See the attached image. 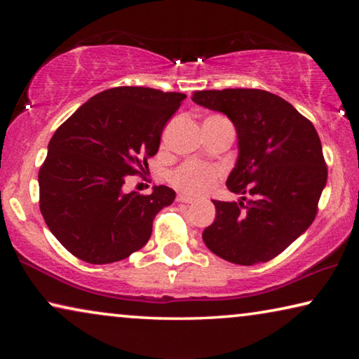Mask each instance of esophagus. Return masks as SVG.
<instances>
[{
    "instance_id": "esophagus-1",
    "label": "esophagus",
    "mask_w": 359,
    "mask_h": 359,
    "mask_svg": "<svg viewBox=\"0 0 359 359\" xmlns=\"http://www.w3.org/2000/svg\"><path fill=\"white\" fill-rule=\"evenodd\" d=\"M177 201H179V203L190 204V203H193V201H194V199H193L191 196H188V194H179V196H177Z\"/></svg>"
}]
</instances>
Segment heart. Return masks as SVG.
<instances>
[{"instance_id": "1", "label": "heart", "mask_w": 359, "mask_h": 359, "mask_svg": "<svg viewBox=\"0 0 359 359\" xmlns=\"http://www.w3.org/2000/svg\"><path fill=\"white\" fill-rule=\"evenodd\" d=\"M222 171L215 166L198 161H187L169 174V182L188 194L208 193L220 179Z\"/></svg>"}]
</instances>
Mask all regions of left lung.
Returning a JSON list of instances; mask_svg holds the SVG:
<instances>
[{"label":"left lung","mask_w":359,"mask_h":359,"mask_svg":"<svg viewBox=\"0 0 359 359\" xmlns=\"http://www.w3.org/2000/svg\"><path fill=\"white\" fill-rule=\"evenodd\" d=\"M191 100L233 121L239 155L226 187L248 196L212 201L217 214L204 244L229 263H266L317 215L327 179L318 133L288 101L264 90H203Z\"/></svg>","instance_id":"1"}]
</instances>
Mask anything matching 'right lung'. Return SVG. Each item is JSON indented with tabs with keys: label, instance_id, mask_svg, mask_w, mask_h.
<instances>
[{
	"label": "right lung",
	"instance_id": "obj_1",
	"mask_svg": "<svg viewBox=\"0 0 359 359\" xmlns=\"http://www.w3.org/2000/svg\"><path fill=\"white\" fill-rule=\"evenodd\" d=\"M184 93L115 87L95 95L48 142L39 169V209L66 250L92 264L128 258L147 244L155 215L172 188L125 193L128 175L145 172Z\"/></svg>",
	"mask_w": 359,
	"mask_h": 359
}]
</instances>
